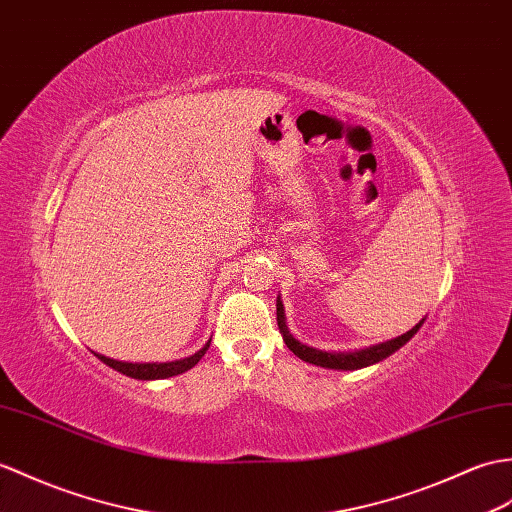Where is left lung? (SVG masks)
Masks as SVG:
<instances>
[{
    "mask_svg": "<svg viewBox=\"0 0 512 512\" xmlns=\"http://www.w3.org/2000/svg\"><path fill=\"white\" fill-rule=\"evenodd\" d=\"M423 320L419 325H414L410 331H406L403 336L392 338V340L382 342V344H375V347L360 349V351H353V353H327V351H318L314 347H307V344H301L299 340L292 338L288 327H285L283 303L277 299V325H279V331L283 334V342L288 344V349L296 355V358H301L303 362L325 366V368H338V371H358V368L371 366L375 362H382L384 358H388L390 353H395L397 349H401L403 344H406L414 334H417V331L423 325Z\"/></svg>",
    "mask_w": 512,
    "mask_h": 512,
    "instance_id": "left-lung-1",
    "label": "left lung"
}]
</instances>
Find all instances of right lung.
<instances>
[{"instance_id": "1", "label": "right lung", "mask_w": 512, "mask_h": 512, "mask_svg": "<svg viewBox=\"0 0 512 512\" xmlns=\"http://www.w3.org/2000/svg\"><path fill=\"white\" fill-rule=\"evenodd\" d=\"M207 349H209V342L198 353L189 355V358H185V360L163 362V364H130V362H117V360H111V358H104V355H98V353H95V355H98V358L106 366L115 368V371H120L122 375L135 377V379H165V377L181 375V373L189 371V368L200 362V358L207 353Z\"/></svg>"}]
</instances>
